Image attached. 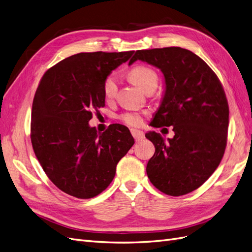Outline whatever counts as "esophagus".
Returning a JSON list of instances; mask_svg holds the SVG:
<instances>
[{
	"label": "esophagus",
	"mask_w": 252,
	"mask_h": 252,
	"mask_svg": "<svg viewBox=\"0 0 252 252\" xmlns=\"http://www.w3.org/2000/svg\"><path fill=\"white\" fill-rule=\"evenodd\" d=\"M131 134L136 141L142 140L144 138V132L139 130V129H131Z\"/></svg>",
	"instance_id": "obj_1"
}]
</instances>
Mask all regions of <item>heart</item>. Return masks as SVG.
<instances>
[{"label":"heart","instance_id":"obj_1","mask_svg":"<svg viewBox=\"0 0 252 252\" xmlns=\"http://www.w3.org/2000/svg\"><path fill=\"white\" fill-rule=\"evenodd\" d=\"M131 79L138 84V85L145 90L149 85L154 83H158V74L157 72L151 69L150 67L139 65L133 67L130 71ZM118 83H119V75L118 73H111L107 78L105 79L103 83V94L106 100H112L117 95L118 93ZM120 120L124 123L131 125V126H139L142 124L143 118L142 114L135 111H126L121 113L119 116Z\"/></svg>","mask_w":252,"mask_h":252}]
</instances>
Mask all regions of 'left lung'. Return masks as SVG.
I'll use <instances>...</instances> for the list:
<instances>
[{
  "label": "left lung",
  "mask_w": 252,
  "mask_h": 252,
  "mask_svg": "<svg viewBox=\"0 0 252 252\" xmlns=\"http://www.w3.org/2000/svg\"><path fill=\"white\" fill-rule=\"evenodd\" d=\"M138 60L158 67L165 78L164 97L151 126H173L174 131L167 141L156 131L145 134L156 147L147 175L159 191L187 194L202 186L222 161L229 124L225 91L211 68L190 50H138L129 65Z\"/></svg>",
  "instance_id": "left-lung-1"
}]
</instances>
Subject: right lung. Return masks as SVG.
Here are the masks:
<instances>
[{
    "mask_svg": "<svg viewBox=\"0 0 252 252\" xmlns=\"http://www.w3.org/2000/svg\"><path fill=\"white\" fill-rule=\"evenodd\" d=\"M133 52L77 53L52 66L40 81L30 138L43 170L67 194L90 199L104 191L134 144L124 125L97 132L88 124L94 112L105 106V79Z\"/></svg>",
    "mask_w": 252,
    "mask_h": 252,
    "instance_id": "right-lung-1",
    "label": "right lung"
}]
</instances>
